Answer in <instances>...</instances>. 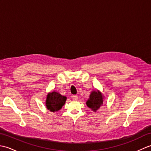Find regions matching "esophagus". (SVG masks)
<instances>
[{
  "instance_id": "obj_1",
  "label": "esophagus",
  "mask_w": 151,
  "mask_h": 151,
  "mask_svg": "<svg viewBox=\"0 0 151 151\" xmlns=\"http://www.w3.org/2000/svg\"><path fill=\"white\" fill-rule=\"evenodd\" d=\"M72 99H73V100L76 101V100H78V96H77V95H73V96H72Z\"/></svg>"
}]
</instances>
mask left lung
I'll return each instance as SVG.
<instances>
[{
    "label": "left lung",
    "mask_w": 151,
    "mask_h": 151,
    "mask_svg": "<svg viewBox=\"0 0 151 151\" xmlns=\"http://www.w3.org/2000/svg\"><path fill=\"white\" fill-rule=\"evenodd\" d=\"M104 99V95L98 89H96L91 92L89 98L86 101V105L92 111L95 112L103 104Z\"/></svg>",
    "instance_id": "8db88e82"
}]
</instances>
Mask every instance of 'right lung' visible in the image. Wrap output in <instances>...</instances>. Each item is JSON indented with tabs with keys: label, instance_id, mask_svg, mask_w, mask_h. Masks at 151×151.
<instances>
[{
	"label": "right lung",
	"instance_id": "obj_1",
	"mask_svg": "<svg viewBox=\"0 0 151 151\" xmlns=\"http://www.w3.org/2000/svg\"><path fill=\"white\" fill-rule=\"evenodd\" d=\"M66 100L67 97L65 96L62 95L58 91L49 92L46 96V108L51 112L58 111L62 109L63 106L65 104Z\"/></svg>",
	"mask_w": 151,
	"mask_h": 151
}]
</instances>
